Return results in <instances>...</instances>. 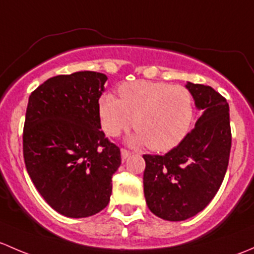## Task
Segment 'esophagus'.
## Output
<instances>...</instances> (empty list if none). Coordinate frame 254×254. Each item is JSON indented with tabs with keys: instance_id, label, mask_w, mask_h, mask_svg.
Listing matches in <instances>:
<instances>
[{
	"instance_id": "34e87169",
	"label": "esophagus",
	"mask_w": 254,
	"mask_h": 254,
	"mask_svg": "<svg viewBox=\"0 0 254 254\" xmlns=\"http://www.w3.org/2000/svg\"><path fill=\"white\" fill-rule=\"evenodd\" d=\"M129 155H130V151L129 150H127V149H124V148L121 149V158H122V160L125 161Z\"/></svg>"
}]
</instances>
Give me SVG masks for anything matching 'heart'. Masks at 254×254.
<instances>
[{"instance_id": "heart-1", "label": "heart", "mask_w": 254, "mask_h": 254, "mask_svg": "<svg viewBox=\"0 0 254 254\" xmlns=\"http://www.w3.org/2000/svg\"><path fill=\"white\" fill-rule=\"evenodd\" d=\"M121 99L104 94L99 116L104 130L117 137L133 125L134 144H148L155 151L177 146L190 132L194 116L192 94L182 85L135 80L119 89Z\"/></svg>"}]
</instances>
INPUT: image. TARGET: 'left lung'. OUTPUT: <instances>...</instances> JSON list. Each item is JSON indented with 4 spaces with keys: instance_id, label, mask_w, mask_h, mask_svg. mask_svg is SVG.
<instances>
[{
    "instance_id": "obj_1",
    "label": "left lung",
    "mask_w": 254,
    "mask_h": 254,
    "mask_svg": "<svg viewBox=\"0 0 254 254\" xmlns=\"http://www.w3.org/2000/svg\"><path fill=\"white\" fill-rule=\"evenodd\" d=\"M202 116L186 138L165 155H143L146 205L169 221H182L202 211L215 197L231 150L229 104L211 87L187 82Z\"/></svg>"
}]
</instances>
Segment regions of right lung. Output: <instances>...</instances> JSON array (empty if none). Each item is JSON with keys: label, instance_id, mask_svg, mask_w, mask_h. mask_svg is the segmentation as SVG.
<instances>
[{"label": "right lung", "instance_id": "add662e5", "mask_svg": "<svg viewBox=\"0 0 254 254\" xmlns=\"http://www.w3.org/2000/svg\"><path fill=\"white\" fill-rule=\"evenodd\" d=\"M104 73L56 75L31 93L23 130V155L46 203L68 218H87L110 202L120 148L100 129Z\"/></svg>", "mask_w": 254, "mask_h": 254}]
</instances>
